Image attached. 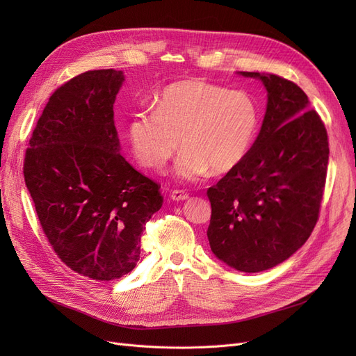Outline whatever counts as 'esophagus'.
Returning a JSON list of instances; mask_svg holds the SVG:
<instances>
[{
  "label": "esophagus",
  "mask_w": 356,
  "mask_h": 356,
  "mask_svg": "<svg viewBox=\"0 0 356 356\" xmlns=\"http://www.w3.org/2000/svg\"><path fill=\"white\" fill-rule=\"evenodd\" d=\"M172 199L176 200V202H183L186 199H189V193L184 192V191H173L172 192Z\"/></svg>",
  "instance_id": "esophagus-1"
}]
</instances>
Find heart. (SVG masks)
<instances>
[{
    "label": "heart",
    "instance_id": "1",
    "mask_svg": "<svg viewBox=\"0 0 356 356\" xmlns=\"http://www.w3.org/2000/svg\"><path fill=\"white\" fill-rule=\"evenodd\" d=\"M258 127L259 106L250 93L186 79L165 86L154 108L136 111L127 134L138 163L154 170L164 167L180 145L184 149L177 175L196 180L209 170L225 175L236 168L250 153Z\"/></svg>",
    "mask_w": 356,
    "mask_h": 356
}]
</instances>
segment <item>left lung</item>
Masks as SVG:
<instances>
[{"label": "left lung", "instance_id": "left-lung-1", "mask_svg": "<svg viewBox=\"0 0 356 356\" xmlns=\"http://www.w3.org/2000/svg\"><path fill=\"white\" fill-rule=\"evenodd\" d=\"M241 74L263 81L268 104L244 161L208 189V239L223 263L258 273L283 263L310 236L321 213L329 140L302 88L274 73Z\"/></svg>", "mask_w": 356, "mask_h": 356}]
</instances>
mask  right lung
Masks as SVG:
<instances>
[{
  "label": "right lung",
  "instance_id": "right-lung-1",
  "mask_svg": "<svg viewBox=\"0 0 356 356\" xmlns=\"http://www.w3.org/2000/svg\"><path fill=\"white\" fill-rule=\"evenodd\" d=\"M121 70H88L56 89L37 121L24 180L42 229L62 263L111 282L137 266L160 184L120 153L114 102Z\"/></svg>",
  "mask_w": 356,
  "mask_h": 356
}]
</instances>
